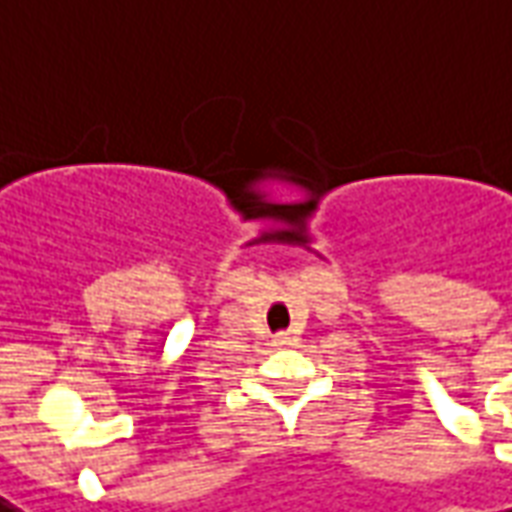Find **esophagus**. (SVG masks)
Returning a JSON list of instances; mask_svg holds the SVG:
<instances>
[{"label":"esophagus","mask_w":512,"mask_h":512,"mask_svg":"<svg viewBox=\"0 0 512 512\" xmlns=\"http://www.w3.org/2000/svg\"><path fill=\"white\" fill-rule=\"evenodd\" d=\"M291 343V335L288 332H280V335H274V346H288Z\"/></svg>","instance_id":"esophagus-1"}]
</instances>
